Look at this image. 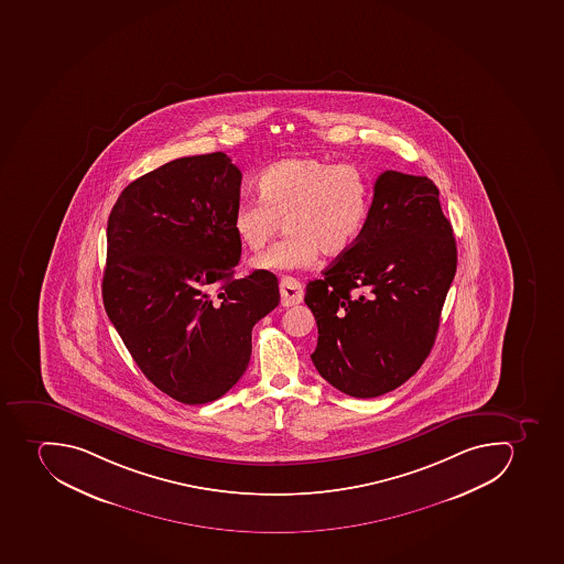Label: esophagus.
<instances>
[{"instance_id": "1", "label": "esophagus", "mask_w": 564, "mask_h": 564, "mask_svg": "<svg viewBox=\"0 0 564 564\" xmlns=\"http://www.w3.org/2000/svg\"><path fill=\"white\" fill-rule=\"evenodd\" d=\"M280 296H282V305L284 307H293L299 305L303 300V288L299 280L282 279L280 282Z\"/></svg>"}]
</instances>
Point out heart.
Segmentation results:
<instances>
[{
	"label": "heart",
	"mask_w": 564,
	"mask_h": 564,
	"mask_svg": "<svg viewBox=\"0 0 564 564\" xmlns=\"http://www.w3.org/2000/svg\"><path fill=\"white\" fill-rule=\"evenodd\" d=\"M259 198L242 199L232 216L237 241L261 251L284 223L288 239L253 259L262 271L308 270L323 256L345 253L357 241L369 213L371 189L350 164L316 156L276 162L257 181Z\"/></svg>",
	"instance_id": "1"
}]
</instances>
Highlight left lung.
I'll list each match as a JSON object with an SVG mask.
<instances>
[{
    "label": "left lung",
    "instance_id": "1",
    "mask_svg": "<svg viewBox=\"0 0 564 564\" xmlns=\"http://www.w3.org/2000/svg\"><path fill=\"white\" fill-rule=\"evenodd\" d=\"M455 268L436 184L383 171L357 241L307 284L317 325L311 359L323 379L356 398L411 379L436 341Z\"/></svg>",
    "mask_w": 564,
    "mask_h": 564
}]
</instances>
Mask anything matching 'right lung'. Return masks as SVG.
Here are the masks:
<instances>
[{"mask_svg":"<svg viewBox=\"0 0 564 564\" xmlns=\"http://www.w3.org/2000/svg\"><path fill=\"white\" fill-rule=\"evenodd\" d=\"M241 178L225 153L182 156L128 184L107 223L105 311L147 379L187 405L236 386L280 302L270 271L234 279Z\"/></svg>","mask_w":564,"mask_h":564,"instance_id":"add662e5","label":"right lung"}]
</instances>
